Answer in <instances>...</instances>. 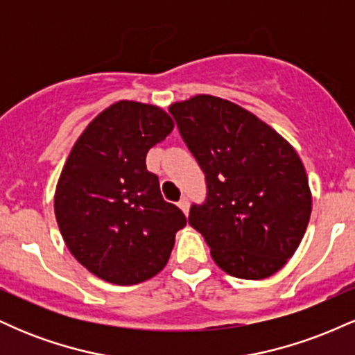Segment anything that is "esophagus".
Instances as JSON below:
<instances>
[{
  "label": "esophagus",
  "instance_id": "obj_1",
  "mask_svg": "<svg viewBox=\"0 0 355 355\" xmlns=\"http://www.w3.org/2000/svg\"><path fill=\"white\" fill-rule=\"evenodd\" d=\"M178 207H180L183 214H189V209H190V202H189V198H187V197H182V198H180V202H178Z\"/></svg>",
  "mask_w": 355,
  "mask_h": 355
}]
</instances>
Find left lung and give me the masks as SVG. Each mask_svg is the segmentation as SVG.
Returning a JSON list of instances; mask_svg holds the SVG:
<instances>
[{
	"mask_svg": "<svg viewBox=\"0 0 355 355\" xmlns=\"http://www.w3.org/2000/svg\"><path fill=\"white\" fill-rule=\"evenodd\" d=\"M205 173V202L189 223L227 274L247 280L274 275L294 255L312 211L299 155L254 113L211 95L168 108Z\"/></svg>",
	"mask_w": 355,
	"mask_h": 355,
	"instance_id": "8db88e82",
	"label": "left lung"
}]
</instances>
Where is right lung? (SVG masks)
I'll return each mask as SVG.
<instances>
[{"label":"right lung","instance_id":"1","mask_svg":"<svg viewBox=\"0 0 355 355\" xmlns=\"http://www.w3.org/2000/svg\"><path fill=\"white\" fill-rule=\"evenodd\" d=\"M172 130L162 108L116 101L85 128L61 170L55 193L61 237L81 266L110 284L157 275L187 225L145 162Z\"/></svg>","mask_w":355,"mask_h":355}]
</instances>
